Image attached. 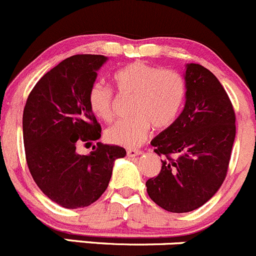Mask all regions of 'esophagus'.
<instances>
[{
	"label": "esophagus",
	"mask_w": 256,
	"mask_h": 256,
	"mask_svg": "<svg viewBox=\"0 0 256 256\" xmlns=\"http://www.w3.org/2000/svg\"><path fill=\"white\" fill-rule=\"evenodd\" d=\"M140 154H142V150H139V149H134V148L127 149V155L130 158L138 156V155H140Z\"/></svg>",
	"instance_id": "esophagus-1"
}]
</instances>
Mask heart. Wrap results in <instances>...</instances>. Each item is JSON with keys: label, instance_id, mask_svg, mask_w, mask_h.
Returning a JSON list of instances; mask_svg holds the SVG:
<instances>
[{"label": "heart", "instance_id": "1", "mask_svg": "<svg viewBox=\"0 0 256 256\" xmlns=\"http://www.w3.org/2000/svg\"><path fill=\"white\" fill-rule=\"evenodd\" d=\"M113 80L122 96H133L130 113L134 114L106 132L107 140L116 146H138L146 138L152 126L156 129L168 128L175 122L185 104V80L174 70L134 62L118 70ZM88 101L97 118L112 122L116 102L108 86L94 82L90 88Z\"/></svg>", "mask_w": 256, "mask_h": 256}]
</instances>
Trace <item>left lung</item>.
I'll list each match as a JSON object with an SVG mask.
<instances>
[{
    "instance_id": "1",
    "label": "left lung",
    "mask_w": 256,
    "mask_h": 256,
    "mask_svg": "<svg viewBox=\"0 0 256 256\" xmlns=\"http://www.w3.org/2000/svg\"><path fill=\"white\" fill-rule=\"evenodd\" d=\"M185 81L184 110L150 143L165 158L159 175L146 184L150 198L172 213L191 212L212 198L226 176L236 138V113L218 78L188 64Z\"/></svg>"
}]
</instances>
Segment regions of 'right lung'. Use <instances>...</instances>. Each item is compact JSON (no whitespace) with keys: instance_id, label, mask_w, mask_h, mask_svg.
Here are the masks:
<instances>
[{"instance_id":"add662e5","label":"right lung","mask_w":256,"mask_h":256,"mask_svg":"<svg viewBox=\"0 0 256 256\" xmlns=\"http://www.w3.org/2000/svg\"><path fill=\"white\" fill-rule=\"evenodd\" d=\"M104 55L78 54L48 71L28 96L23 110V142L36 186L64 208L88 207L106 191L113 162L126 156L122 146L97 143L88 155L76 152L101 136L88 106L90 88Z\"/></svg>"}]
</instances>
